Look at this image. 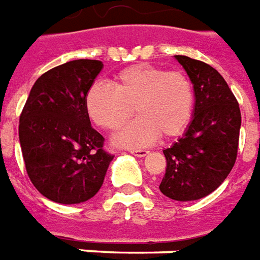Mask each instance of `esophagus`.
<instances>
[{"label":"esophagus","instance_id":"1","mask_svg":"<svg viewBox=\"0 0 260 260\" xmlns=\"http://www.w3.org/2000/svg\"><path fill=\"white\" fill-rule=\"evenodd\" d=\"M130 152L136 156H145L147 154H148V151L147 150H132Z\"/></svg>","mask_w":260,"mask_h":260}]
</instances>
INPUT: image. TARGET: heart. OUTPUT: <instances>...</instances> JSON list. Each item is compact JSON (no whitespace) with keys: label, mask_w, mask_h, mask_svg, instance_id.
<instances>
[{"label":"heart","mask_w":260,"mask_h":260,"mask_svg":"<svg viewBox=\"0 0 260 260\" xmlns=\"http://www.w3.org/2000/svg\"><path fill=\"white\" fill-rule=\"evenodd\" d=\"M85 108L91 120L109 132L123 126L136 110L140 117L116 136V143L140 147L158 136L171 140L185 132L194 109V88L180 71L136 64L121 70L113 86L93 84Z\"/></svg>","instance_id":"1"}]
</instances>
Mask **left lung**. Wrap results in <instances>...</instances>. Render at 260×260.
Here are the masks:
<instances>
[{"mask_svg":"<svg viewBox=\"0 0 260 260\" xmlns=\"http://www.w3.org/2000/svg\"><path fill=\"white\" fill-rule=\"evenodd\" d=\"M194 88V112L185 134L164 150L167 171L159 190L179 202L214 192L231 172L238 154L241 110L220 73L187 56H175Z\"/></svg>","mask_w":260,"mask_h":260,"instance_id":"8db88e82","label":"left lung"}]
</instances>
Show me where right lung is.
Wrapping results in <instances>:
<instances>
[{
    "label": "right lung",
    "instance_id": "1",
    "mask_svg": "<svg viewBox=\"0 0 260 260\" xmlns=\"http://www.w3.org/2000/svg\"><path fill=\"white\" fill-rule=\"evenodd\" d=\"M104 67L73 60L39 77L19 117V143L27 176L45 198L77 204L93 198L113 155L91 126L85 96Z\"/></svg>",
    "mask_w": 260,
    "mask_h": 260
}]
</instances>
